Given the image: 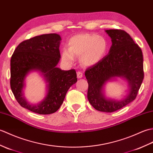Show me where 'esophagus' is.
Instances as JSON below:
<instances>
[{
    "label": "esophagus",
    "instance_id": "esophagus-1",
    "mask_svg": "<svg viewBox=\"0 0 153 153\" xmlns=\"http://www.w3.org/2000/svg\"><path fill=\"white\" fill-rule=\"evenodd\" d=\"M77 74V78L78 79H81V78H82L83 76V74L80 72V71H78L76 73Z\"/></svg>",
    "mask_w": 153,
    "mask_h": 153
}]
</instances>
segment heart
Listing matches in <instances>:
<instances>
[{"instance_id": "heart-1", "label": "heart", "mask_w": 153, "mask_h": 153, "mask_svg": "<svg viewBox=\"0 0 153 153\" xmlns=\"http://www.w3.org/2000/svg\"><path fill=\"white\" fill-rule=\"evenodd\" d=\"M108 43L105 38L92 34H79L73 36L68 42V49L62 51V59L73 63L74 57H79L84 67H91L100 62L106 56Z\"/></svg>"}]
</instances>
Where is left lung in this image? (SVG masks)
I'll list each match as a JSON object with an SVG mask.
<instances>
[{
  "instance_id": "1",
  "label": "left lung",
  "mask_w": 153,
  "mask_h": 153,
  "mask_svg": "<svg viewBox=\"0 0 153 153\" xmlns=\"http://www.w3.org/2000/svg\"><path fill=\"white\" fill-rule=\"evenodd\" d=\"M111 37L109 52L100 62L88 68V100L96 110L112 113L125 107L136 97L144 78L142 51L128 33L123 30H105ZM117 77L127 81L129 89L121 100L104 96V87Z\"/></svg>"
}]
</instances>
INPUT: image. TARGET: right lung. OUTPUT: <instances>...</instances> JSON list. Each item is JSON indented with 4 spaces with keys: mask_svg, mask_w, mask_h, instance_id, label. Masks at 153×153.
<instances>
[{
    "mask_svg": "<svg viewBox=\"0 0 153 153\" xmlns=\"http://www.w3.org/2000/svg\"><path fill=\"white\" fill-rule=\"evenodd\" d=\"M61 36L45 34L24 40L17 46L10 60V87L22 107L39 114H50L59 109L70 87L77 81L74 69L57 67L60 58ZM33 71L39 72L47 83L45 97L40 102L30 104L23 96L25 80Z\"/></svg>",
    "mask_w": 153,
    "mask_h": 153,
    "instance_id": "add662e5",
    "label": "right lung"
}]
</instances>
